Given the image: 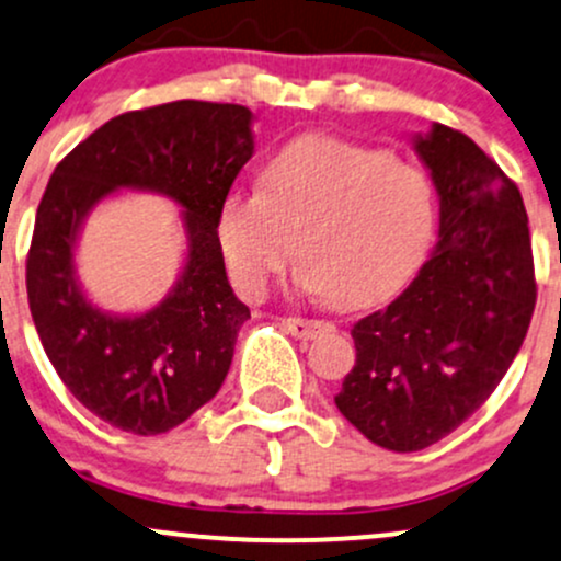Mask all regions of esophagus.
<instances>
[{
	"label": "esophagus",
	"mask_w": 561,
	"mask_h": 561,
	"mask_svg": "<svg viewBox=\"0 0 561 561\" xmlns=\"http://www.w3.org/2000/svg\"><path fill=\"white\" fill-rule=\"evenodd\" d=\"M282 328H285L290 335L300 337V341H311V337H317L319 332L328 330L330 324L319 322V319H300V317H287L282 319Z\"/></svg>",
	"instance_id": "esophagus-1"
}]
</instances>
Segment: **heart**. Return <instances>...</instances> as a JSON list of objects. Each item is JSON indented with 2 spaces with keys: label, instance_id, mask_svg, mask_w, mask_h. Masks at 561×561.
<instances>
[{
  "label": "heart",
  "instance_id": "1",
  "mask_svg": "<svg viewBox=\"0 0 561 561\" xmlns=\"http://www.w3.org/2000/svg\"><path fill=\"white\" fill-rule=\"evenodd\" d=\"M434 226V186L421 168L309 135L271 153L257 191L220 202L215 233L242 293L261 295L300 252V293L367 309L415 276Z\"/></svg>",
  "mask_w": 561,
  "mask_h": 561
}]
</instances>
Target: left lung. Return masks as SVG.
<instances>
[{
  "label": "left lung",
  "instance_id": "obj_1",
  "mask_svg": "<svg viewBox=\"0 0 561 561\" xmlns=\"http://www.w3.org/2000/svg\"><path fill=\"white\" fill-rule=\"evenodd\" d=\"M439 196V242L410 287L351 330L356 365L335 404L375 445L415 453L482 408L535 309L525 202L469 135H412Z\"/></svg>",
  "mask_w": 561,
  "mask_h": 561
}]
</instances>
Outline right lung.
<instances>
[{"mask_svg":"<svg viewBox=\"0 0 561 561\" xmlns=\"http://www.w3.org/2000/svg\"><path fill=\"white\" fill-rule=\"evenodd\" d=\"M252 111L175 101L114 116L53 172L26 263L28 306L47 359L92 415L130 434L181 426L224 386L250 319L215 233L220 202L255 151ZM119 190L182 207L184 266L157 307L101 310L83 290L76 248L87 215Z\"/></svg>","mask_w":561,"mask_h":561,"instance_id":"1","label":"right lung"}]
</instances>
